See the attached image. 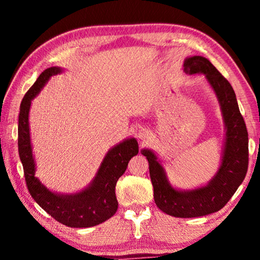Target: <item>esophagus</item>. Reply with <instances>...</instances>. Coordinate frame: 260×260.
<instances>
[{"label":"esophagus","instance_id":"1","mask_svg":"<svg viewBox=\"0 0 260 260\" xmlns=\"http://www.w3.org/2000/svg\"><path fill=\"white\" fill-rule=\"evenodd\" d=\"M138 138L139 139H141V140H146L147 138H148V133H147V131L144 129V128H141V129H139V132H138Z\"/></svg>","mask_w":260,"mask_h":260}]
</instances>
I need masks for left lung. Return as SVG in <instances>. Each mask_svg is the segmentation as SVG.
<instances>
[{
    "mask_svg": "<svg viewBox=\"0 0 260 260\" xmlns=\"http://www.w3.org/2000/svg\"><path fill=\"white\" fill-rule=\"evenodd\" d=\"M187 74L204 73L218 96L226 126V142L222 162L218 173L205 187L181 191L171 187L155 153L143 149L149 161L153 187V199L162 212L178 218L203 217L217 212L232 199L243 182L249 165L248 131L240 112L235 91L227 79L209 59L202 56L189 57L183 63Z\"/></svg>",
    "mask_w": 260,
    "mask_h": 260,
    "instance_id": "left-lung-1",
    "label": "left lung"
}]
</instances>
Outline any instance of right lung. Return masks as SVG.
I'll return each instance as SVG.
<instances>
[{"label":"right lung","mask_w":260,"mask_h":260,"mask_svg":"<svg viewBox=\"0 0 260 260\" xmlns=\"http://www.w3.org/2000/svg\"><path fill=\"white\" fill-rule=\"evenodd\" d=\"M59 72L58 68L45 70L21 101L18 119L19 157L30 196L48 214L68 227H91L104 222L116 213V183L125 173L131 158L138 155L139 146L136 140L132 138L113 147L105 156L93 182L85 190L73 195H58L48 190L34 177L35 164L30 147L28 112L30 101L39 94L48 79Z\"/></svg>","instance_id":"obj_1"}]
</instances>
